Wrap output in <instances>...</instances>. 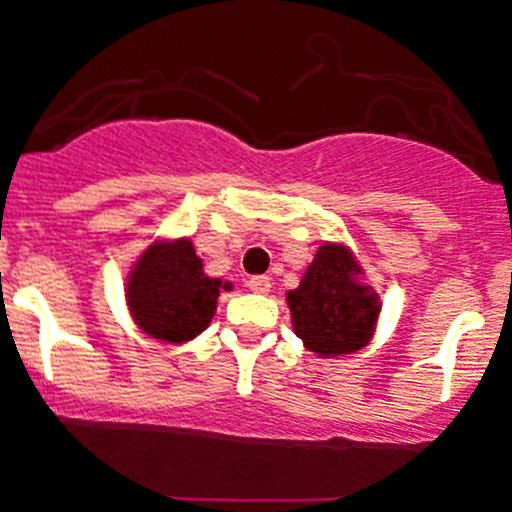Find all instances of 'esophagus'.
Segmentation results:
<instances>
[{"label":"esophagus","instance_id":"esophagus-1","mask_svg":"<svg viewBox=\"0 0 512 512\" xmlns=\"http://www.w3.org/2000/svg\"><path fill=\"white\" fill-rule=\"evenodd\" d=\"M249 288L254 293H261V295H266L268 291H271V278L268 276H254V278H249Z\"/></svg>","mask_w":512,"mask_h":512}]
</instances>
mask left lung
I'll use <instances>...</instances> for the list:
<instances>
[{
    "mask_svg": "<svg viewBox=\"0 0 512 512\" xmlns=\"http://www.w3.org/2000/svg\"><path fill=\"white\" fill-rule=\"evenodd\" d=\"M293 333L318 357H342L370 345L382 300L365 281L350 246L325 241L305 268L300 286L286 293Z\"/></svg>",
    "mask_w": 512,
    "mask_h": 512,
    "instance_id": "left-lung-1",
    "label": "left lung"
}]
</instances>
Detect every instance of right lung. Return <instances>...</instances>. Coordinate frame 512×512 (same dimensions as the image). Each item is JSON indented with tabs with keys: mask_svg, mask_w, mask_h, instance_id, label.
<instances>
[{
	"mask_svg": "<svg viewBox=\"0 0 512 512\" xmlns=\"http://www.w3.org/2000/svg\"><path fill=\"white\" fill-rule=\"evenodd\" d=\"M219 291H231V283L204 273L192 239H157L130 268L125 303L147 337L182 345L209 328Z\"/></svg>",
	"mask_w": 512,
	"mask_h": 512,
	"instance_id": "add662e5",
	"label": "right lung"
}]
</instances>
